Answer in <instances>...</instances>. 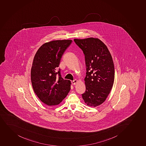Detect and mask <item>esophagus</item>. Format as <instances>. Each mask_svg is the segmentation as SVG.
Masks as SVG:
<instances>
[{
    "instance_id": "1",
    "label": "esophagus",
    "mask_w": 146,
    "mask_h": 146,
    "mask_svg": "<svg viewBox=\"0 0 146 146\" xmlns=\"http://www.w3.org/2000/svg\"><path fill=\"white\" fill-rule=\"evenodd\" d=\"M77 82V80H74V81H72V85H75V84H76Z\"/></svg>"
}]
</instances>
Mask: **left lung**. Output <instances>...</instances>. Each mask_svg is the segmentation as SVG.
Masks as SVG:
<instances>
[{
    "label": "left lung",
    "instance_id": "obj_1",
    "mask_svg": "<svg viewBox=\"0 0 146 146\" xmlns=\"http://www.w3.org/2000/svg\"><path fill=\"white\" fill-rule=\"evenodd\" d=\"M83 50L86 64V91L82 94L88 106L96 107L105 101L114 80V66L109 49L98 38L74 39Z\"/></svg>",
    "mask_w": 146,
    "mask_h": 146
}]
</instances>
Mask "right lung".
<instances>
[{"label": "right lung", "instance_id": "right-lung-1", "mask_svg": "<svg viewBox=\"0 0 146 146\" xmlns=\"http://www.w3.org/2000/svg\"><path fill=\"white\" fill-rule=\"evenodd\" d=\"M72 40H54L44 43L36 53L31 68L34 92L48 106L60 104L71 89V81L64 80L58 67L62 56Z\"/></svg>", "mask_w": 146, "mask_h": 146}]
</instances>
